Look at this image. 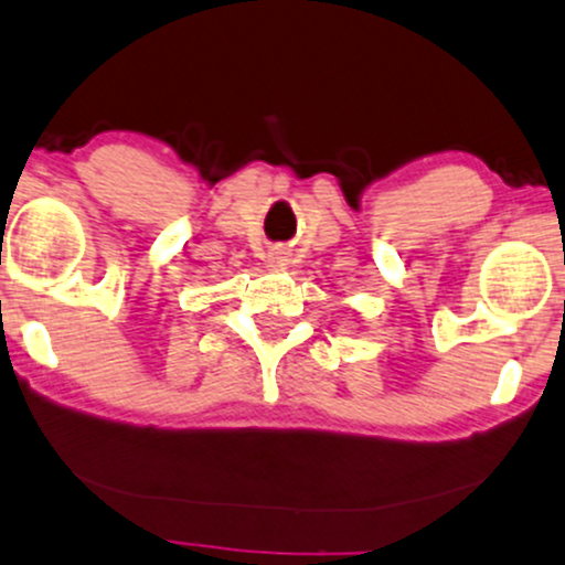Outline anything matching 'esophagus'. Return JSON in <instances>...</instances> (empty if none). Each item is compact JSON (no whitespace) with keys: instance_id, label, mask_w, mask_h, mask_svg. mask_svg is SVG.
<instances>
[{"instance_id":"esophagus-1","label":"esophagus","mask_w":565,"mask_h":565,"mask_svg":"<svg viewBox=\"0 0 565 565\" xmlns=\"http://www.w3.org/2000/svg\"><path fill=\"white\" fill-rule=\"evenodd\" d=\"M271 266H277V269H285V266H288V253H282V250H277V253H271Z\"/></svg>"}]
</instances>
